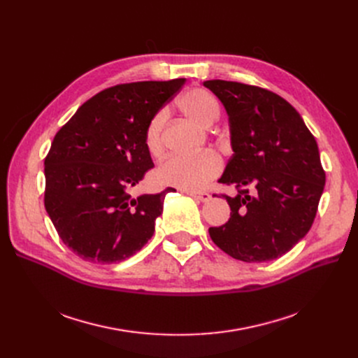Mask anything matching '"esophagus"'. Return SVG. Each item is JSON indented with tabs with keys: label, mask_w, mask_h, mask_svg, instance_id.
I'll return each instance as SVG.
<instances>
[{
	"label": "esophagus",
	"mask_w": 358,
	"mask_h": 358,
	"mask_svg": "<svg viewBox=\"0 0 358 358\" xmlns=\"http://www.w3.org/2000/svg\"><path fill=\"white\" fill-rule=\"evenodd\" d=\"M187 194L192 196L194 200L201 201V203H206V201L210 200V194H209V193H193V192H187Z\"/></svg>",
	"instance_id": "obj_1"
}]
</instances>
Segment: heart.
<instances>
[{"label":"heart","instance_id":"1","mask_svg":"<svg viewBox=\"0 0 358 358\" xmlns=\"http://www.w3.org/2000/svg\"><path fill=\"white\" fill-rule=\"evenodd\" d=\"M178 104L187 116L204 127L212 126L220 115V106L216 97L203 88H192L185 91L180 97ZM164 124V111L157 113L148 123L145 131V146L149 154L158 155L161 152ZM220 169L222 159L212 150H206V152L196 155L173 154L158 165L155 180L161 185H171L180 190L196 192L219 176Z\"/></svg>","mask_w":358,"mask_h":358}]
</instances>
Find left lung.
Listing matches in <instances>:
<instances>
[{
    "label": "left lung",
    "instance_id": "left-lung-1",
    "mask_svg": "<svg viewBox=\"0 0 358 358\" xmlns=\"http://www.w3.org/2000/svg\"><path fill=\"white\" fill-rule=\"evenodd\" d=\"M227 110L234 154L219 182L229 220L209 234L235 259L264 262L289 252L309 232L325 187L317 143L297 110L277 94L241 83L210 80Z\"/></svg>",
    "mask_w": 358,
    "mask_h": 358
}]
</instances>
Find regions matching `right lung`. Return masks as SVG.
Returning a JSON list of instances; mask_svg holds the SVG:
<instances>
[{"label": "right lung", "instance_id": "add662e5", "mask_svg": "<svg viewBox=\"0 0 358 358\" xmlns=\"http://www.w3.org/2000/svg\"><path fill=\"white\" fill-rule=\"evenodd\" d=\"M185 84L143 81L107 88L85 101L55 135L45 159V208L80 258L111 264L136 254L155 232L165 194L131 197L154 168L148 123Z\"/></svg>", "mask_w": 358, "mask_h": 358}]
</instances>
